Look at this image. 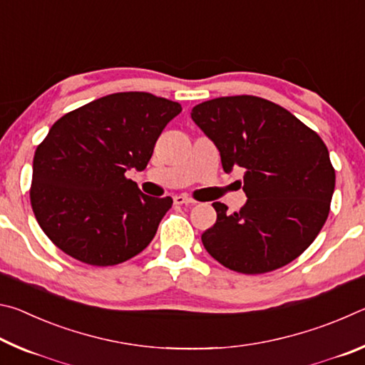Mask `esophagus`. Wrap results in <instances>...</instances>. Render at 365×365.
<instances>
[{
    "instance_id": "esophagus-1",
    "label": "esophagus",
    "mask_w": 365,
    "mask_h": 365,
    "mask_svg": "<svg viewBox=\"0 0 365 365\" xmlns=\"http://www.w3.org/2000/svg\"><path fill=\"white\" fill-rule=\"evenodd\" d=\"M174 202L175 205H195V200H191V197L185 196V195H175L174 196Z\"/></svg>"
}]
</instances>
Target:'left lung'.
<instances>
[{
	"mask_svg": "<svg viewBox=\"0 0 365 365\" xmlns=\"http://www.w3.org/2000/svg\"><path fill=\"white\" fill-rule=\"evenodd\" d=\"M220 151L222 168H243L248 196L238 212L212 202L215 224L201 235L215 261L265 274L304 252L330 212L335 169L322 138L289 110L251 95L222 96L191 109Z\"/></svg>",
	"mask_w": 365,
	"mask_h": 365,
	"instance_id": "8db88e82",
	"label": "left lung"
}]
</instances>
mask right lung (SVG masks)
Here are the masks:
<instances>
[{"label":"right lung","instance_id":"1","mask_svg":"<svg viewBox=\"0 0 365 365\" xmlns=\"http://www.w3.org/2000/svg\"><path fill=\"white\" fill-rule=\"evenodd\" d=\"M182 106L123 91L73 109L36 146L30 205L46 237L80 262L108 267L143 251L172 197L143 195L125 177L143 170Z\"/></svg>","mask_w":365,"mask_h":365}]
</instances>
